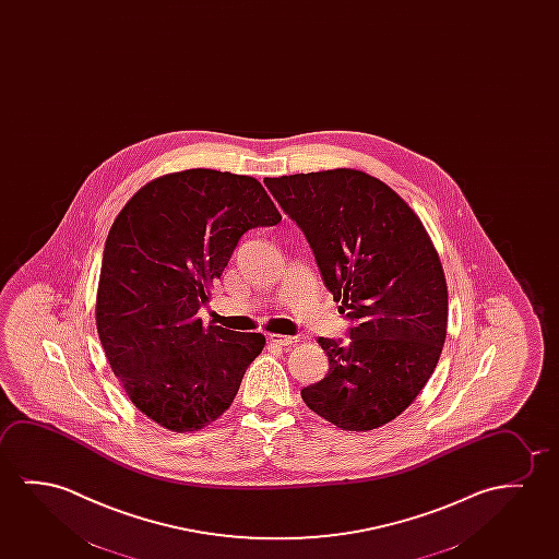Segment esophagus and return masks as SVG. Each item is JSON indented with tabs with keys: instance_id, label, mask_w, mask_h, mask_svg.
<instances>
[{
	"instance_id": "34e87169",
	"label": "esophagus",
	"mask_w": 559,
	"mask_h": 559,
	"mask_svg": "<svg viewBox=\"0 0 559 559\" xmlns=\"http://www.w3.org/2000/svg\"><path fill=\"white\" fill-rule=\"evenodd\" d=\"M267 342L269 344H275V346H292V344L298 342V338L296 336H283V334H269Z\"/></svg>"
}]
</instances>
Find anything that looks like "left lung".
<instances>
[{
	"label": "left lung",
	"instance_id": "1",
	"mask_svg": "<svg viewBox=\"0 0 559 559\" xmlns=\"http://www.w3.org/2000/svg\"><path fill=\"white\" fill-rule=\"evenodd\" d=\"M263 182L304 230L324 286L352 321L346 344L317 341L329 372L301 397L338 429L382 427L419 396L444 348L448 286L437 248L415 211L364 170Z\"/></svg>",
	"mask_w": 559,
	"mask_h": 559
}]
</instances>
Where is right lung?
<instances>
[{"label":"right lung","mask_w":559,"mask_h":559,"mask_svg":"<svg viewBox=\"0 0 559 559\" xmlns=\"http://www.w3.org/2000/svg\"><path fill=\"white\" fill-rule=\"evenodd\" d=\"M281 218L259 180L211 169L155 178L115 218L97 334L122 390L152 421L192 432L233 404L265 336L203 324L198 309L243 233Z\"/></svg>","instance_id":"right-lung-1"}]
</instances>
